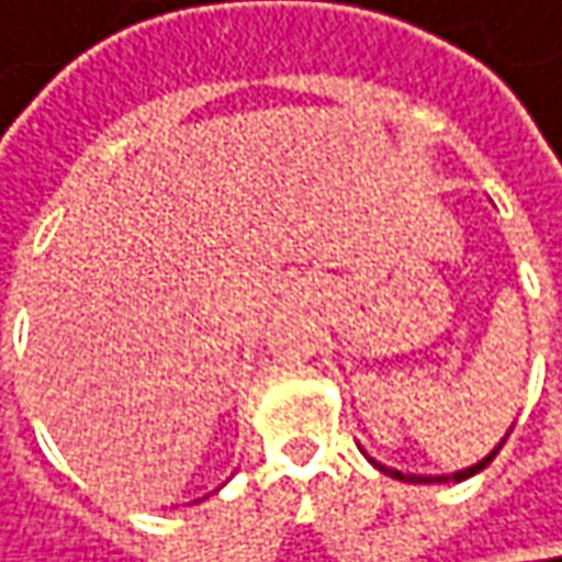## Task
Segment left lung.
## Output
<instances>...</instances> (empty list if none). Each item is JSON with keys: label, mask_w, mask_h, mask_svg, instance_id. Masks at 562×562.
I'll return each instance as SVG.
<instances>
[{"label": "left lung", "mask_w": 562, "mask_h": 562, "mask_svg": "<svg viewBox=\"0 0 562 562\" xmlns=\"http://www.w3.org/2000/svg\"><path fill=\"white\" fill-rule=\"evenodd\" d=\"M503 442H506V439H503ZM503 442H499V448H503ZM499 448H493V451H490V454H486V458H483L480 464H474V468H468V471H458V474H451V480L474 477L477 471H483V468H486V464H490V461L496 458V451H499ZM372 464H375V461H372ZM375 468H379V471H384V474H391V477L407 480V483H429V480H436V483H446V480H448V477H411V474H401V471H387V468H381V464H375Z\"/></svg>", "instance_id": "8db88e82"}]
</instances>
